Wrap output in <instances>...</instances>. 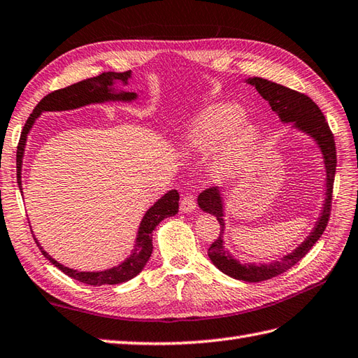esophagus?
Instances as JSON below:
<instances>
[{"label":"esophagus","mask_w":358,"mask_h":358,"mask_svg":"<svg viewBox=\"0 0 358 358\" xmlns=\"http://www.w3.org/2000/svg\"><path fill=\"white\" fill-rule=\"evenodd\" d=\"M196 210V201L193 196H184L180 201V211L192 213Z\"/></svg>","instance_id":"34e87169"}]
</instances>
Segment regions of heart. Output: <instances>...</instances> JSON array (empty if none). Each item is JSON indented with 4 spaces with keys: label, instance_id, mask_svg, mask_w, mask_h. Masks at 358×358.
<instances>
[{
    "label": "heart",
    "instance_id": "obj_1",
    "mask_svg": "<svg viewBox=\"0 0 358 358\" xmlns=\"http://www.w3.org/2000/svg\"><path fill=\"white\" fill-rule=\"evenodd\" d=\"M245 108L234 102H216L206 106L182 130L180 139L189 152L208 155L222 145L216 162L220 178L231 176L257 145L260 131L251 121H243Z\"/></svg>",
    "mask_w": 358,
    "mask_h": 358
}]
</instances>
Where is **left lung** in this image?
<instances>
[{"mask_svg": "<svg viewBox=\"0 0 358 358\" xmlns=\"http://www.w3.org/2000/svg\"><path fill=\"white\" fill-rule=\"evenodd\" d=\"M246 84L256 87L260 96L268 101L273 112L279 116L282 124H292L291 129L306 134L311 138L317 148L320 150L324 166V201L320 211V216L317 217L311 233L306 236V239L301 242L297 248L291 252L285 254L280 260H274L271 264H251V262L237 260L229 250L225 246L224 233L227 227L225 220V199L224 189L219 187L205 189L197 197V205L203 213L213 214L220 224V234L208 248V257L219 271L243 282H264L273 277L279 275L303 259L309 250L313 248L315 242L320 239L324 228L328 225L331 201H332V185H334L337 156H336V144L334 136L329 130L328 122L324 121L322 110L315 106V102L308 98L306 94H301L296 90H291L288 87L268 81L264 78H248L245 79Z\"/></svg>", "mask_w": 358, "mask_h": 358, "instance_id": "1", "label": "left lung"}]
</instances>
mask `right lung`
<instances>
[{
	"label": "right lung",
	"instance_id": "right-lung-1",
	"mask_svg": "<svg viewBox=\"0 0 358 358\" xmlns=\"http://www.w3.org/2000/svg\"><path fill=\"white\" fill-rule=\"evenodd\" d=\"M131 79V71H124V73H116V71H106L99 76H94L85 81L76 83L73 85H69L66 89L55 90L47 94L39 104L34 108L27 119L26 125L21 131L20 144L17 150V179L18 187L22 189L21 184V169H22V157L24 150H26L27 136L34 127L36 119L41 116L44 112H67V110L81 108L90 104H106V102H133L138 99L136 92H127L124 89H119V85H129V81ZM179 211V193L176 189H170L169 193H165L161 199H157L155 205L150 206L147 213L142 217L136 241H134V246L131 250V254L121 264L112 266L104 271H78V269L64 266L59 264L58 260H55L49 252L44 251V248L39 242H35L39 246V250L44 254V257L50 262L52 265L59 268L62 273L67 274L69 277L75 280H79L87 285H93V287H101V285H117L124 283L127 280L136 277L147 262L152 256L153 251V231L155 228L161 224L165 217L174 216ZM34 233V231H31Z\"/></svg>",
	"mask_w": 358,
	"mask_h": 358
}]
</instances>
